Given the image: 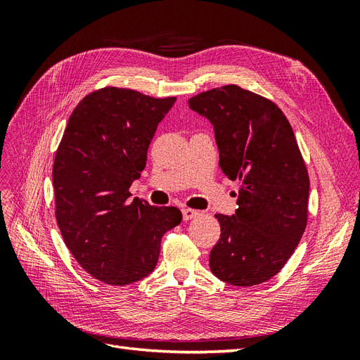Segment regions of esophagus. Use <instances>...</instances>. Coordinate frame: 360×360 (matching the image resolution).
<instances>
[{
    "mask_svg": "<svg viewBox=\"0 0 360 360\" xmlns=\"http://www.w3.org/2000/svg\"><path fill=\"white\" fill-rule=\"evenodd\" d=\"M181 213H183V219H184V221H191V219H193L195 216H198V214H200V212H198V210L188 209V207H186V209H183V210H181Z\"/></svg>",
    "mask_w": 360,
    "mask_h": 360,
    "instance_id": "1",
    "label": "esophagus"
}]
</instances>
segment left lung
<instances>
[{"mask_svg":"<svg viewBox=\"0 0 360 360\" xmlns=\"http://www.w3.org/2000/svg\"><path fill=\"white\" fill-rule=\"evenodd\" d=\"M189 108L210 120L219 167L240 183L236 214H216L212 274L231 285L261 284L285 266L308 222L309 176L296 136L276 103L234 84L191 97Z\"/></svg>","mask_w":360,"mask_h":360,"instance_id":"1","label":"left lung"}]
</instances>
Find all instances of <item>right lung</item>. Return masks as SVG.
Segmentation results:
<instances>
[{"mask_svg": "<svg viewBox=\"0 0 360 360\" xmlns=\"http://www.w3.org/2000/svg\"><path fill=\"white\" fill-rule=\"evenodd\" d=\"M174 102L105 86L76 105L64 129L52 168L57 224L79 266L105 284L127 285L150 275L162 236L181 222L177 207L129 200Z\"/></svg>", "mask_w": 360, "mask_h": 360, "instance_id": "1", "label": "right lung"}]
</instances>
